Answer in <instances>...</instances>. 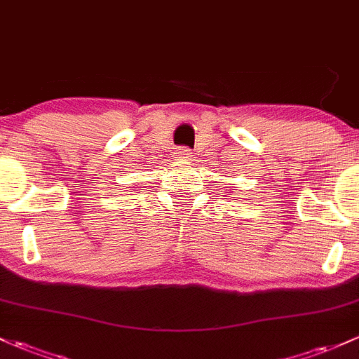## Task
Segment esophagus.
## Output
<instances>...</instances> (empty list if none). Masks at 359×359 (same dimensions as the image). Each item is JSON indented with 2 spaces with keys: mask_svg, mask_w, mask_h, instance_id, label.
I'll use <instances>...</instances> for the list:
<instances>
[{
  "mask_svg": "<svg viewBox=\"0 0 359 359\" xmlns=\"http://www.w3.org/2000/svg\"><path fill=\"white\" fill-rule=\"evenodd\" d=\"M178 159L180 161H191L194 156H191V150L190 149H180L178 150Z\"/></svg>",
  "mask_w": 359,
  "mask_h": 359,
  "instance_id": "esophagus-1",
  "label": "esophagus"
}]
</instances>
